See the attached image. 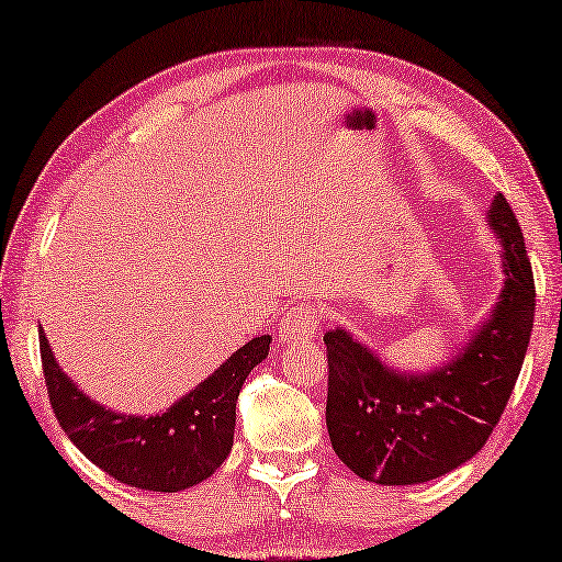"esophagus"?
I'll return each instance as SVG.
<instances>
[{"mask_svg": "<svg viewBox=\"0 0 562 562\" xmlns=\"http://www.w3.org/2000/svg\"><path fill=\"white\" fill-rule=\"evenodd\" d=\"M321 330V311L314 303H301L291 311L289 316H283L279 326V341L293 344V341H306L314 338Z\"/></svg>", "mask_w": 562, "mask_h": 562, "instance_id": "esophagus-1", "label": "esophagus"}]
</instances>
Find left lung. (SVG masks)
I'll list each match as a JSON object with an SVG mask.
<instances>
[{
    "label": "left lung",
    "instance_id": "obj_1",
    "mask_svg": "<svg viewBox=\"0 0 562 562\" xmlns=\"http://www.w3.org/2000/svg\"><path fill=\"white\" fill-rule=\"evenodd\" d=\"M488 224L503 246L505 283L488 321L453 361L428 373H403L346 328L324 336L328 438L363 481H434L471 461L498 426L526 361L536 283L518 218L503 194L493 199Z\"/></svg>",
    "mask_w": 562,
    "mask_h": 562
}]
</instances>
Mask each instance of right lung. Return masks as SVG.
Returning a JSON list of instances; mask_svg holds the SVG:
<instances>
[{"mask_svg": "<svg viewBox=\"0 0 562 562\" xmlns=\"http://www.w3.org/2000/svg\"><path fill=\"white\" fill-rule=\"evenodd\" d=\"M271 336L251 338L204 383L156 416H124L91 401L54 358L44 330L40 351L59 426L91 463L132 488L177 493L206 481L234 446L236 401L246 375L269 356Z\"/></svg>", "mask_w": 562, "mask_h": 562, "instance_id": "add662e5", "label": "right lung"}]
</instances>
